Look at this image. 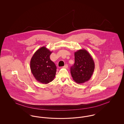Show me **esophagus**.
I'll return each instance as SVG.
<instances>
[{
	"label": "esophagus",
	"mask_w": 124,
	"mask_h": 124,
	"mask_svg": "<svg viewBox=\"0 0 124 124\" xmlns=\"http://www.w3.org/2000/svg\"><path fill=\"white\" fill-rule=\"evenodd\" d=\"M63 67L64 68H68V65H67V64H66V65H65Z\"/></svg>",
	"instance_id": "1"
}]
</instances>
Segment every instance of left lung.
Returning a JSON list of instances; mask_svg holds the SVG:
<instances>
[{"mask_svg":"<svg viewBox=\"0 0 124 124\" xmlns=\"http://www.w3.org/2000/svg\"><path fill=\"white\" fill-rule=\"evenodd\" d=\"M75 63L71 67L73 79L78 84L88 81L95 68L94 62L90 54L85 49H80L74 53Z\"/></svg>","mask_w":124,"mask_h":124,"instance_id":"1","label":"left lung"}]
</instances>
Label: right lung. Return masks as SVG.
Segmentation results:
<instances>
[{"label": "right lung", "instance_id": "right-lung-1", "mask_svg": "<svg viewBox=\"0 0 124 124\" xmlns=\"http://www.w3.org/2000/svg\"><path fill=\"white\" fill-rule=\"evenodd\" d=\"M52 53L45 46L36 51L30 61V68L34 77L39 82L47 84L52 82L56 75L57 67L50 59Z\"/></svg>", "mask_w": 124, "mask_h": 124}]
</instances>
